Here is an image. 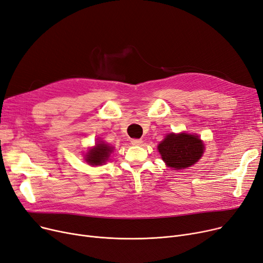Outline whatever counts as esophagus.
Segmentation results:
<instances>
[{
	"label": "esophagus",
	"mask_w": 263,
	"mask_h": 263,
	"mask_svg": "<svg viewBox=\"0 0 263 263\" xmlns=\"http://www.w3.org/2000/svg\"><path fill=\"white\" fill-rule=\"evenodd\" d=\"M142 143H143V141H142V140H139V139H133V140H131V144H132L133 146H140V145H142Z\"/></svg>",
	"instance_id": "obj_1"
}]
</instances>
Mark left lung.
Returning a JSON list of instances; mask_svg holds the SVG:
<instances>
[{"label": "left lung", "instance_id": "obj_1", "mask_svg": "<svg viewBox=\"0 0 263 263\" xmlns=\"http://www.w3.org/2000/svg\"><path fill=\"white\" fill-rule=\"evenodd\" d=\"M203 144L194 134H168L159 144L158 149L167 166L176 170L194 165L203 154Z\"/></svg>", "mask_w": 263, "mask_h": 263}]
</instances>
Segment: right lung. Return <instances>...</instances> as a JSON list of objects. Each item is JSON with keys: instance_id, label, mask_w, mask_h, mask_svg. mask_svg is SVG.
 Returning <instances> with one entry per match:
<instances>
[{"instance_id": "1", "label": "right lung", "mask_w": 263, "mask_h": 263, "mask_svg": "<svg viewBox=\"0 0 263 263\" xmlns=\"http://www.w3.org/2000/svg\"><path fill=\"white\" fill-rule=\"evenodd\" d=\"M110 151H112V147L104 143L97 144L93 149L89 150L88 155L86 156V161L90 165H101L108 159Z\"/></svg>"}]
</instances>
